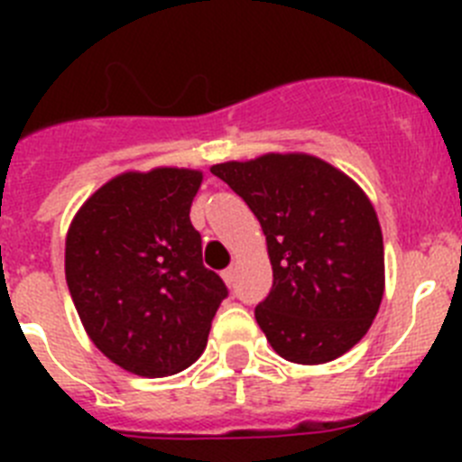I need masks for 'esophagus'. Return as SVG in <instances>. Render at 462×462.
Instances as JSON below:
<instances>
[{
  "mask_svg": "<svg viewBox=\"0 0 462 462\" xmlns=\"http://www.w3.org/2000/svg\"><path fill=\"white\" fill-rule=\"evenodd\" d=\"M222 277H224V282H226L228 287H234V282H236V271H234V268H226V271L222 273Z\"/></svg>",
  "mask_w": 462,
  "mask_h": 462,
  "instance_id": "obj_1",
  "label": "esophagus"
}]
</instances>
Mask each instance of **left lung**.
Instances as JSON below:
<instances>
[{"instance_id": "1", "label": "left lung", "mask_w": 462, "mask_h": 462, "mask_svg": "<svg viewBox=\"0 0 462 462\" xmlns=\"http://www.w3.org/2000/svg\"><path fill=\"white\" fill-rule=\"evenodd\" d=\"M259 219L273 289L254 317L291 363L319 365L349 352L377 317L383 240L356 182L303 152H271L212 166Z\"/></svg>"}]
</instances>
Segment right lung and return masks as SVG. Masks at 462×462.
<instances>
[{
  "mask_svg": "<svg viewBox=\"0 0 462 462\" xmlns=\"http://www.w3.org/2000/svg\"><path fill=\"white\" fill-rule=\"evenodd\" d=\"M203 173L129 171L94 191L67 234L64 273L89 340L141 377H169L206 349L228 296L203 266L189 208Z\"/></svg>",
  "mask_w": 462,
  "mask_h": 462,
  "instance_id": "1",
  "label": "right lung"
}]
</instances>
